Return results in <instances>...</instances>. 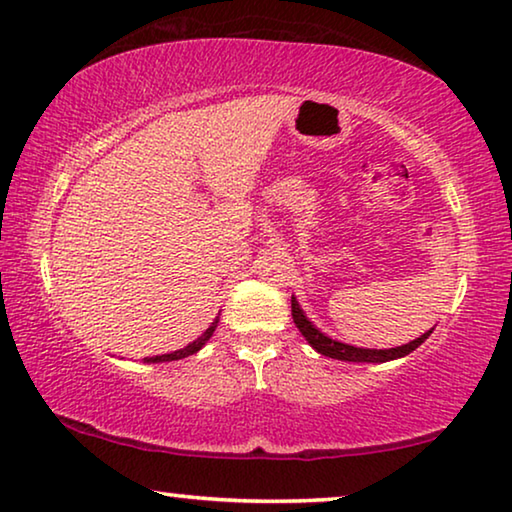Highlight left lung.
I'll return each mask as SVG.
<instances>
[{"mask_svg":"<svg viewBox=\"0 0 512 512\" xmlns=\"http://www.w3.org/2000/svg\"><path fill=\"white\" fill-rule=\"evenodd\" d=\"M292 317H294V324L296 329L301 331V335L305 340H308V345L319 352L322 356H329V358H338V361H352V363H386V361H395V358H402L414 352L416 347H421L423 342L430 338L432 329L423 333L421 338L407 342V345H400V347H391V349H363V347H354V345H347V342H338L329 338V335H324L322 331L317 329L315 324L310 322L308 317H305V312L301 310L299 301H296V296H292Z\"/></svg>","mask_w":512,"mask_h":512,"instance_id":"8db88e82","label":"left lung"}]
</instances>
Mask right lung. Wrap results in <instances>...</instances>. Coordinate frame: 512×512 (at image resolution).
Returning a JSON list of instances; mask_svg holds the SVG:
<instances>
[{
    "mask_svg": "<svg viewBox=\"0 0 512 512\" xmlns=\"http://www.w3.org/2000/svg\"><path fill=\"white\" fill-rule=\"evenodd\" d=\"M218 319H220V317L213 319L209 329L204 331V333L200 335V338L190 342L188 347L177 349V352H170V354H160V356H147V358H144V363H167V361H179V358H186V356H193V354H197V352H200V349H202L204 345H207V340L211 338L213 331H216V326H218Z\"/></svg>",
    "mask_w": 512,
    "mask_h": 512,
    "instance_id": "right-lung-1",
    "label": "right lung"
}]
</instances>
